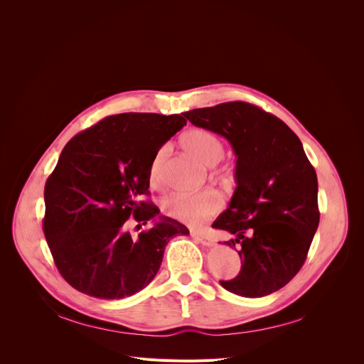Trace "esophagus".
Returning a JSON list of instances; mask_svg holds the SVG:
<instances>
[{"mask_svg":"<svg viewBox=\"0 0 364 364\" xmlns=\"http://www.w3.org/2000/svg\"><path fill=\"white\" fill-rule=\"evenodd\" d=\"M190 236H192L196 242L202 243L203 246H213V245H214V239H213L211 236H209V235H206V233L192 230V232H190Z\"/></svg>","mask_w":364,"mask_h":364,"instance_id":"esophagus-1","label":"esophagus"}]
</instances>
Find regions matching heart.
<instances>
[{"mask_svg":"<svg viewBox=\"0 0 364 364\" xmlns=\"http://www.w3.org/2000/svg\"><path fill=\"white\" fill-rule=\"evenodd\" d=\"M181 146L190 156L195 158L202 165L213 168L215 166L224 156V144L215 136L214 132L195 128L183 134ZM168 155V147L164 146L158 150L150 165L149 178L151 184L161 183V168ZM223 208L221 198L213 192V190H205V192L183 196L174 195L162 202V211L165 215L172 220H177L187 225H200L208 218L218 214Z\"/></svg>","mask_w":364,"mask_h":364,"instance_id":"b5f03b06","label":"heart"}]
</instances>
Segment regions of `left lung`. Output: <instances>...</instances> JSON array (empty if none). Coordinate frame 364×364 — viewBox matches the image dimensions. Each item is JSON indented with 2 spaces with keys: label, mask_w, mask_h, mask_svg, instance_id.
<instances>
[{
  "label": "left lung",
  "mask_w": 364,
  "mask_h": 364,
  "mask_svg": "<svg viewBox=\"0 0 364 364\" xmlns=\"http://www.w3.org/2000/svg\"><path fill=\"white\" fill-rule=\"evenodd\" d=\"M232 144L236 188L213 227L233 235L242 269L220 280L228 292L261 298L301 270L318 227L317 176L296 134L274 114L230 102L183 113Z\"/></svg>",
  "instance_id": "left-lung-1"
}]
</instances>
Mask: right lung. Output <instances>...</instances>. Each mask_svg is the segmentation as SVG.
<instances>
[{"label": "right lung", "instance_id": "1", "mask_svg": "<svg viewBox=\"0 0 364 364\" xmlns=\"http://www.w3.org/2000/svg\"><path fill=\"white\" fill-rule=\"evenodd\" d=\"M186 122L181 114H113L65 146L46 183L44 235L72 288L100 299L137 294L155 279L169 239L188 235L141 200L153 158ZM131 216L156 224L132 238L124 230Z\"/></svg>", "mask_w": 364, "mask_h": 364}]
</instances>
